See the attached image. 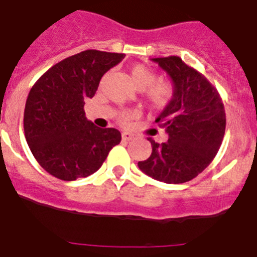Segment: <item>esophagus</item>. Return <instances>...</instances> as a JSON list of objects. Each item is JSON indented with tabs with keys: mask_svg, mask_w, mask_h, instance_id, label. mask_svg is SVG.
I'll list each match as a JSON object with an SVG mask.
<instances>
[{
	"mask_svg": "<svg viewBox=\"0 0 257 257\" xmlns=\"http://www.w3.org/2000/svg\"><path fill=\"white\" fill-rule=\"evenodd\" d=\"M122 138H123V140H133L135 136H134V134L127 133V131H123V133H122Z\"/></svg>",
	"mask_w": 257,
	"mask_h": 257,
	"instance_id": "1",
	"label": "esophagus"
}]
</instances>
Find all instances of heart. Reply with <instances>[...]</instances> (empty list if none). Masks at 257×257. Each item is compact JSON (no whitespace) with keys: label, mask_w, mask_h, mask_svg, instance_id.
<instances>
[{"label":"heart","mask_w":257,"mask_h":257,"mask_svg":"<svg viewBox=\"0 0 257 257\" xmlns=\"http://www.w3.org/2000/svg\"><path fill=\"white\" fill-rule=\"evenodd\" d=\"M130 78L134 85L139 90H145V97L148 100L149 105L154 110H163L171 104L175 96V86L169 79L156 80V74L153 70L144 64H136L131 67L130 69ZM135 115L133 112H123L121 114V121L127 122L128 119Z\"/></svg>","instance_id":"obj_1"}]
</instances>
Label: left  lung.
Returning <instances> with one entry per match:
<instances>
[{
  "label": "left lung",
  "mask_w": 257,
  "mask_h": 257,
  "mask_svg": "<svg viewBox=\"0 0 257 257\" xmlns=\"http://www.w3.org/2000/svg\"><path fill=\"white\" fill-rule=\"evenodd\" d=\"M171 77L175 96L157 117L169 140L156 143L152 154L138 163L144 174L167 184L194 179L212 162L225 134V109L220 94L211 82L179 56L152 59Z\"/></svg>",
  "instance_id": "8db88e82"
}]
</instances>
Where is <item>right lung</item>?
<instances>
[{
  "instance_id": "1",
  "label": "right lung",
  "mask_w": 257,
  "mask_h": 257,
  "mask_svg": "<svg viewBox=\"0 0 257 257\" xmlns=\"http://www.w3.org/2000/svg\"><path fill=\"white\" fill-rule=\"evenodd\" d=\"M124 54L86 50L45 72L29 91L24 134L32 154L45 171L60 180L86 178L100 169L121 142L115 128H99L85 115L101 77Z\"/></svg>"
}]
</instances>
